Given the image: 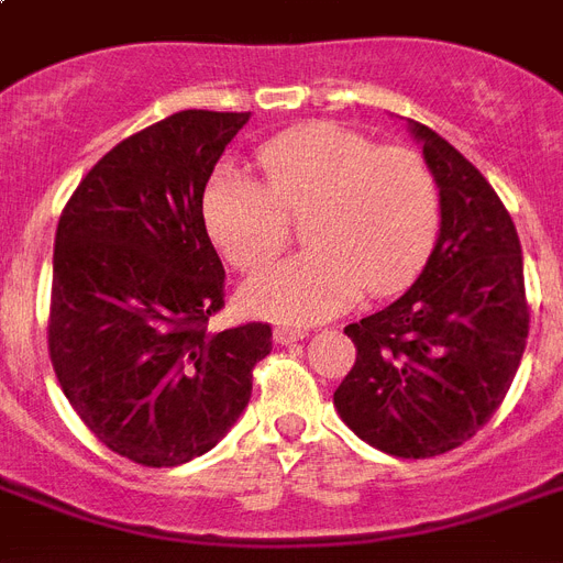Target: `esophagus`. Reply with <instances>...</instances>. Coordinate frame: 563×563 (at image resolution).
Here are the masks:
<instances>
[{
	"label": "esophagus",
	"instance_id": "34e87169",
	"mask_svg": "<svg viewBox=\"0 0 563 563\" xmlns=\"http://www.w3.org/2000/svg\"><path fill=\"white\" fill-rule=\"evenodd\" d=\"M307 335H309L307 330H300V327H277V330H274V342H277V344L303 342Z\"/></svg>",
	"mask_w": 563,
	"mask_h": 563
}]
</instances>
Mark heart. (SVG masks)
Masks as SVG:
<instances>
[{"instance_id":"heart-1","label":"heart","mask_w":563,"mask_h":563,"mask_svg":"<svg viewBox=\"0 0 563 563\" xmlns=\"http://www.w3.org/2000/svg\"><path fill=\"white\" fill-rule=\"evenodd\" d=\"M260 181L219 169L203 224L236 272L254 274L305 221L307 255L256 274L245 303L274 321H321L360 289L391 295L415 280L441 228L432 169L406 145H376L335 122H307L256 148Z\"/></svg>"}]
</instances>
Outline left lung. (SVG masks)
Here are the masks:
<instances>
[{"label":"left lung","mask_w":563,"mask_h":563,"mask_svg":"<svg viewBox=\"0 0 563 563\" xmlns=\"http://www.w3.org/2000/svg\"><path fill=\"white\" fill-rule=\"evenodd\" d=\"M409 125L435 175L441 233L406 295L344 327L356 362L333 402L365 444L429 459L462 446L506 400L529 339V300L506 203L444 136Z\"/></svg>","instance_id":"1"}]
</instances>
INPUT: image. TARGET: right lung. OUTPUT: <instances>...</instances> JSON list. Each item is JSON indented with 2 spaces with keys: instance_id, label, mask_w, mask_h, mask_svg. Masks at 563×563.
<instances>
[{
  "instance_id": "obj_1",
  "label": "right lung",
  "mask_w": 563,
  "mask_h": 563,
  "mask_svg": "<svg viewBox=\"0 0 563 563\" xmlns=\"http://www.w3.org/2000/svg\"><path fill=\"white\" fill-rule=\"evenodd\" d=\"M251 113L180 110L113 145L55 233L48 360L84 427L128 462L175 467L251 400L272 324L212 333L224 268L203 187Z\"/></svg>"
}]
</instances>
